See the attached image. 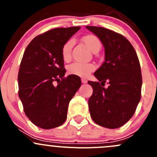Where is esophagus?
Listing matches in <instances>:
<instances>
[{"instance_id":"34e87169","label":"esophagus","mask_w":157,"mask_h":157,"mask_svg":"<svg viewBox=\"0 0 157 157\" xmlns=\"http://www.w3.org/2000/svg\"><path fill=\"white\" fill-rule=\"evenodd\" d=\"M81 81H82V83H87V80H86V78H82L81 79Z\"/></svg>"}]
</instances>
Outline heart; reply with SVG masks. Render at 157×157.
Instances as JSON below:
<instances>
[{
	"label": "heart",
	"instance_id": "b5f03b06",
	"mask_svg": "<svg viewBox=\"0 0 157 157\" xmlns=\"http://www.w3.org/2000/svg\"><path fill=\"white\" fill-rule=\"evenodd\" d=\"M83 43L88 47L92 52H94L96 49H100L101 43L96 36L93 35H88V36H83ZM74 45L73 40H69L66 42L62 48V57L64 60H68L71 57V50ZM95 67L93 64L90 63H80L75 62L71 64L68 67V73L70 74L77 76H85L88 75L91 71L94 70Z\"/></svg>",
	"mask_w": 157,
	"mask_h": 157
}]
</instances>
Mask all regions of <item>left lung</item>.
Listing matches in <instances>:
<instances>
[{"label": "left lung", "instance_id": "1", "mask_svg": "<svg viewBox=\"0 0 157 157\" xmlns=\"http://www.w3.org/2000/svg\"><path fill=\"white\" fill-rule=\"evenodd\" d=\"M86 28L105 48V61L94 73L99 82L88 81L93 90L88 101L90 116L102 127L120 128L131 119L140 100L142 76L137 53L118 33L98 26ZM105 82L107 88L103 87Z\"/></svg>", "mask_w": 157, "mask_h": 157}]
</instances>
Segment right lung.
<instances>
[{
    "mask_svg": "<svg viewBox=\"0 0 157 157\" xmlns=\"http://www.w3.org/2000/svg\"><path fill=\"white\" fill-rule=\"evenodd\" d=\"M80 29H51L34 38L25 50L18 74L19 97L26 116L38 127L51 129L61 125L67 118L70 101L81 86L78 76L64 77L61 52Z\"/></svg>",
    "mask_w": 157,
    "mask_h": 157,
    "instance_id": "1",
    "label": "right lung"
}]
</instances>
